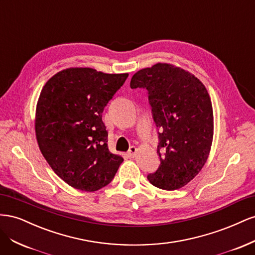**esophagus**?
<instances>
[{"label":"esophagus","instance_id":"34e87169","mask_svg":"<svg viewBox=\"0 0 255 255\" xmlns=\"http://www.w3.org/2000/svg\"><path fill=\"white\" fill-rule=\"evenodd\" d=\"M137 151H138V149L136 148V146L132 145V146H130V148L128 149V157H134V156L136 155Z\"/></svg>","mask_w":255,"mask_h":255}]
</instances>
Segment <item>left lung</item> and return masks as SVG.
I'll return each mask as SVG.
<instances>
[{
	"instance_id": "left-lung-1",
	"label": "left lung",
	"mask_w": 255,
	"mask_h": 255,
	"mask_svg": "<svg viewBox=\"0 0 255 255\" xmlns=\"http://www.w3.org/2000/svg\"><path fill=\"white\" fill-rule=\"evenodd\" d=\"M130 88L148 90L158 128L160 164L148 180L160 189L182 188L201 171L211 151L214 116L210 95L194 74L161 63L136 72Z\"/></svg>"
}]
</instances>
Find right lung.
<instances>
[{"label": "right lung", "instance_id": "right-lung-1", "mask_svg": "<svg viewBox=\"0 0 255 255\" xmlns=\"http://www.w3.org/2000/svg\"><path fill=\"white\" fill-rule=\"evenodd\" d=\"M128 73L68 68L43 86L36 107V138L43 157L73 188L96 191L109 185L123 158L107 145L104 107Z\"/></svg>", "mask_w": 255, "mask_h": 255}]
</instances>
